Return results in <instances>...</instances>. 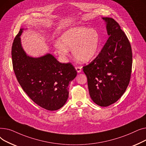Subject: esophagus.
Returning a JSON list of instances; mask_svg holds the SVG:
<instances>
[{
  "label": "esophagus",
  "instance_id": "1",
  "mask_svg": "<svg viewBox=\"0 0 146 146\" xmlns=\"http://www.w3.org/2000/svg\"><path fill=\"white\" fill-rule=\"evenodd\" d=\"M76 70H77L78 73H80L82 72V67H79V66H77L76 67Z\"/></svg>",
  "mask_w": 146,
  "mask_h": 146
}]
</instances>
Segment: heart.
<instances>
[{
    "instance_id": "1",
    "label": "heart",
    "mask_w": 146,
    "mask_h": 146,
    "mask_svg": "<svg viewBox=\"0 0 146 146\" xmlns=\"http://www.w3.org/2000/svg\"><path fill=\"white\" fill-rule=\"evenodd\" d=\"M101 44L100 35L96 29L85 27H76L67 29L57 41L54 47L58 54L66 57L69 50L76 60L88 62L97 54Z\"/></svg>"
}]
</instances>
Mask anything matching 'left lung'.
<instances>
[{
    "instance_id": "1",
    "label": "left lung",
    "mask_w": 146,
    "mask_h": 146,
    "mask_svg": "<svg viewBox=\"0 0 146 146\" xmlns=\"http://www.w3.org/2000/svg\"><path fill=\"white\" fill-rule=\"evenodd\" d=\"M109 35L101 52L83 67L91 99L101 106L115 102L125 92L132 69L131 46L124 32L113 18H103Z\"/></svg>"
}]
</instances>
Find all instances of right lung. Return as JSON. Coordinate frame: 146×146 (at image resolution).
Returning a JSON list of instances; mask_svg holds the SVG:
<instances>
[{
    "instance_id": "right-lung-1",
    "label": "right lung",
    "mask_w": 146,
    "mask_h": 146,
    "mask_svg": "<svg viewBox=\"0 0 146 146\" xmlns=\"http://www.w3.org/2000/svg\"><path fill=\"white\" fill-rule=\"evenodd\" d=\"M20 29L12 46L13 71L27 95L42 108L55 111L68 97V84L77 75L71 63H61L50 54L39 58L26 54L21 44Z\"/></svg>"
}]
</instances>
